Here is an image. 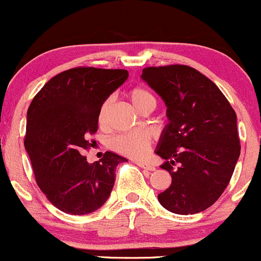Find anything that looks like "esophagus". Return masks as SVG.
Returning <instances> with one entry per match:
<instances>
[{"label":"esophagus","instance_id":"obj_1","mask_svg":"<svg viewBox=\"0 0 261 261\" xmlns=\"http://www.w3.org/2000/svg\"><path fill=\"white\" fill-rule=\"evenodd\" d=\"M136 165L139 166V167L144 168V170H146V171H154V166H152L151 163H148V162L136 161Z\"/></svg>","mask_w":261,"mask_h":261}]
</instances>
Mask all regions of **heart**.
Here are the masks:
<instances>
[{
	"instance_id": "heart-1",
	"label": "heart",
	"mask_w": 261,
	"mask_h": 261,
	"mask_svg": "<svg viewBox=\"0 0 261 261\" xmlns=\"http://www.w3.org/2000/svg\"><path fill=\"white\" fill-rule=\"evenodd\" d=\"M127 96L134 108L140 113L148 107H156L154 95L151 93V90H148L145 87L137 85V87L131 88L128 90ZM111 108H113V99L111 98H108L100 107L98 121L101 126L107 125ZM151 144H152V140L147 133H133L114 137L110 142V147L117 153H121L124 156L130 157V159L140 160L144 159L148 153Z\"/></svg>"
}]
</instances>
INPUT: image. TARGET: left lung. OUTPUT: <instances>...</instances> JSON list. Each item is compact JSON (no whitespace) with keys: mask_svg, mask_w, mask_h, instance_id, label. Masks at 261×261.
<instances>
[{"mask_svg":"<svg viewBox=\"0 0 261 261\" xmlns=\"http://www.w3.org/2000/svg\"><path fill=\"white\" fill-rule=\"evenodd\" d=\"M141 78L167 107L156 153L172 183L159 202L176 214L199 213L222 196L239 159L236 111L212 80L188 65L148 67Z\"/></svg>","mask_w":261,"mask_h":261,"instance_id":"left-lung-1","label":"left lung"}]
</instances>
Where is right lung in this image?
Wrapping results in <instances>:
<instances>
[{
  "instance_id": "right-lung-1",
  "label": "right lung",
  "mask_w": 261,
  "mask_h": 261,
  "mask_svg": "<svg viewBox=\"0 0 261 261\" xmlns=\"http://www.w3.org/2000/svg\"><path fill=\"white\" fill-rule=\"evenodd\" d=\"M127 76L125 69L71 68L45 83L28 108L24 147L37 185L64 213L99 210L113 191L116 166L127 161L109 151L94 163L84 156L100 107Z\"/></svg>"
}]
</instances>
